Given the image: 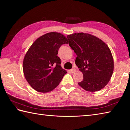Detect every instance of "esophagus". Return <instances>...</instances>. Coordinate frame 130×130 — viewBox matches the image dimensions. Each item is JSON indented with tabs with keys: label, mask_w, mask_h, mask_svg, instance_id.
<instances>
[{
	"label": "esophagus",
	"mask_w": 130,
	"mask_h": 130,
	"mask_svg": "<svg viewBox=\"0 0 130 130\" xmlns=\"http://www.w3.org/2000/svg\"><path fill=\"white\" fill-rule=\"evenodd\" d=\"M76 69H75V68H73V69H71V72L73 73H75V72H76Z\"/></svg>",
	"instance_id": "obj_1"
}]
</instances>
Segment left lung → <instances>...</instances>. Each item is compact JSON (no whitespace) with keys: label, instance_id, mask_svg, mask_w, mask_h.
Listing matches in <instances>:
<instances>
[{"label":"left lung","instance_id":"left-lung-1","mask_svg":"<svg viewBox=\"0 0 130 130\" xmlns=\"http://www.w3.org/2000/svg\"><path fill=\"white\" fill-rule=\"evenodd\" d=\"M69 45L76 54L75 63L83 74L80 86L87 91H99L107 85L114 70L109 47L101 39L86 33L67 36Z\"/></svg>","mask_w":130,"mask_h":130}]
</instances>
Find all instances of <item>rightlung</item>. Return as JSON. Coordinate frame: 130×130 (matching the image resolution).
I'll return each mask as SVG.
<instances>
[{"label": "right lung", "instance_id": "right-lung-1", "mask_svg": "<svg viewBox=\"0 0 130 130\" xmlns=\"http://www.w3.org/2000/svg\"><path fill=\"white\" fill-rule=\"evenodd\" d=\"M68 40L56 32L38 38L27 50L23 62L24 76L31 87L38 92L52 91L67 73L62 69L57 56L60 47Z\"/></svg>", "mask_w": 130, "mask_h": 130}]
</instances>
